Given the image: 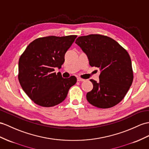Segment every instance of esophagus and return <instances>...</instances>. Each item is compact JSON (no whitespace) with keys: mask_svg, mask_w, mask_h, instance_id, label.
Returning a JSON list of instances; mask_svg holds the SVG:
<instances>
[{"mask_svg":"<svg viewBox=\"0 0 149 149\" xmlns=\"http://www.w3.org/2000/svg\"><path fill=\"white\" fill-rule=\"evenodd\" d=\"M77 81H84L85 79H82L81 78H77Z\"/></svg>","mask_w":149,"mask_h":149,"instance_id":"1","label":"esophagus"}]
</instances>
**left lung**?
Returning a JSON list of instances; mask_svg holds the SVG:
<instances>
[{
  "label": "left lung",
  "instance_id": "1",
  "mask_svg": "<svg viewBox=\"0 0 149 149\" xmlns=\"http://www.w3.org/2000/svg\"><path fill=\"white\" fill-rule=\"evenodd\" d=\"M75 43L80 47L92 67L99 68V81L90 79L93 89L87 93L90 104L107 109L123 99L131 86L133 73L128 52L112 38L101 35L79 37Z\"/></svg>",
  "mask_w": 149,
  "mask_h": 149
}]
</instances>
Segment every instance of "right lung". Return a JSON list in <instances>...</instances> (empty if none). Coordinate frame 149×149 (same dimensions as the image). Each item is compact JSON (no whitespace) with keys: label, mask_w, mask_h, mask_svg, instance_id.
Masks as SVG:
<instances>
[{"label":"right lung","mask_w":149,"mask_h":149,"mask_svg":"<svg viewBox=\"0 0 149 149\" xmlns=\"http://www.w3.org/2000/svg\"><path fill=\"white\" fill-rule=\"evenodd\" d=\"M77 35L38 38L31 42L21 56L18 63V79L31 100L42 107H53L66 99L77 78H63L60 69L64 56Z\"/></svg>","instance_id":"right-lung-1"}]
</instances>
